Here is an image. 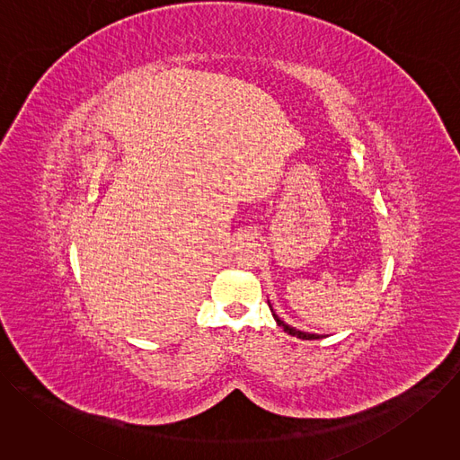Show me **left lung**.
Instances as JSON below:
<instances>
[{
	"mask_svg": "<svg viewBox=\"0 0 460 460\" xmlns=\"http://www.w3.org/2000/svg\"><path fill=\"white\" fill-rule=\"evenodd\" d=\"M268 304H270V307H271V313H273V318L277 320V323L282 327V330L286 332V333H289L291 337H296V339H302V341H318V339H322V335H316V333H305V332H300V330H296V327H293V325H289V323H286L275 311H273V305H271V302L268 300Z\"/></svg>",
	"mask_w": 460,
	"mask_h": 460,
	"instance_id": "1",
	"label": "left lung"
}]
</instances>
